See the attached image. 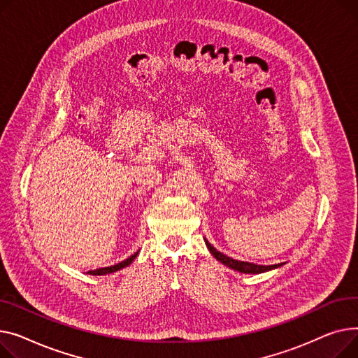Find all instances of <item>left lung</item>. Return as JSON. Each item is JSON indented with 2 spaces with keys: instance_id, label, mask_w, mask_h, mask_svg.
Returning a JSON list of instances; mask_svg holds the SVG:
<instances>
[{
  "instance_id": "obj_1",
  "label": "left lung",
  "mask_w": 358,
  "mask_h": 358,
  "mask_svg": "<svg viewBox=\"0 0 358 358\" xmlns=\"http://www.w3.org/2000/svg\"><path fill=\"white\" fill-rule=\"evenodd\" d=\"M205 243H206V247L209 248V251H211V255L218 262H221L222 264H225V266H228L231 268H234V270H237L240 273H245V275H247V273H253V275H255V273H263V271H267V270H271V268H276V267L282 266V263L280 264H271V266H260V264L248 263V262H238V260H234V259H231V257L220 253V251L214 245L209 244L206 240H205Z\"/></svg>"
}]
</instances>
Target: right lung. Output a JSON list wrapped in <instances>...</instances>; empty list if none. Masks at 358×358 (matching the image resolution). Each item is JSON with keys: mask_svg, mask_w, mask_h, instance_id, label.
<instances>
[{"mask_svg": "<svg viewBox=\"0 0 358 358\" xmlns=\"http://www.w3.org/2000/svg\"><path fill=\"white\" fill-rule=\"evenodd\" d=\"M138 251H136V253L133 256H130L129 259H125L124 262L118 263V264H114V266H110V267H102V268H96V270H90L88 273L90 275H94V276H101V275H107V273H113V271H117V270H121L124 267H127L129 264H131V262L137 257Z\"/></svg>", "mask_w": 358, "mask_h": 358, "instance_id": "obj_1", "label": "right lung"}]
</instances>
